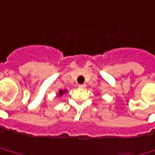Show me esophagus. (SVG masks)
Here are the masks:
<instances>
[{
  "label": "esophagus",
  "mask_w": 155,
  "mask_h": 155,
  "mask_svg": "<svg viewBox=\"0 0 155 155\" xmlns=\"http://www.w3.org/2000/svg\"><path fill=\"white\" fill-rule=\"evenodd\" d=\"M79 87L81 88V89H85L87 87V85L86 84H81V85H79Z\"/></svg>",
  "instance_id": "1"
}]
</instances>
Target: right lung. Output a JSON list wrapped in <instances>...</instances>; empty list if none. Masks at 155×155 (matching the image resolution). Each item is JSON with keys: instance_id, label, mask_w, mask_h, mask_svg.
Returning <instances> with one entry per match:
<instances>
[{"instance_id": "add662e5", "label": "right lung", "mask_w": 155, "mask_h": 155, "mask_svg": "<svg viewBox=\"0 0 155 155\" xmlns=\"http://www.w3.org/2000/svg\"><path fill=\"white\" fill-rule=\"evenodd\" d=\"M67 93V90L65 89V90H60L59 92H58V94H57V96H59V97H61L64 94H66Z\"/></svg>"}]
</instances>
